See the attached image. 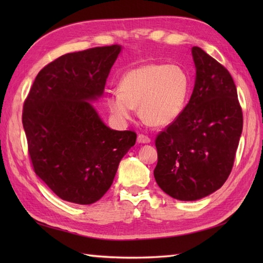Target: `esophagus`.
Listing matches in <instances>:
<instances>
[{"label":"esophagus","mask_w":263,"mask_h":263,"mask_svg":"<svg viewBox=\"0 0 263 263\" xmlns=\"http://www.w3.org/2000/svg\"><path fill=\"white\" fill-rule=\"evenodd\" d=\"M138 142L139 143H149L150 142V138L146 135H139L138 136Z\"/></svg>","instance_id":"34e87169"}]
</instances>
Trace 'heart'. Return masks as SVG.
I'll return each mask as SVG.
<instances>
[{"label": "heart", "instance_id": "b5f03b06", "mask_svg": "<svg viewBox=\"0 0 263 263\" xmlns=\"http://www.w3.org/2000/svg\"><path fill=\"white\" fill-rule=\"evenodd\" d=\"M189 92L190 77L180 65L150 63L125 73L120 92H110L106 100L110 113L122 122L131 120L139 107L148 124L166 126L181 115Z\"/></svg>", "mask_w": 263, "mask_h": 263}]
</instances>
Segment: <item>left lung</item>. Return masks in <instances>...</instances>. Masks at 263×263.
<instances>
[{
	"label": "left lung",
	"mask_w": 263,
	"mask_h": 263,
	"mask_svg": "<svg viewBox=\"0 0 263 263\" xmlns=\"http://www.w3.org/2000/svg\"><path fill=\"white\" fill-rule=\"evenodd\" d=\"M193 92L181 115L156 137L159 187L193 201L217 191L230 176L243 128V113L230 72L198 46Z\"/></svg>",
	"instance_id": "8db88e82"
}]
</instances>
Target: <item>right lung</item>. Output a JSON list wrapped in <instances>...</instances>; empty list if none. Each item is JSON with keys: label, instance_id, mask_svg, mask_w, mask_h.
<instances>
[{"label": "right lung", "instance_id": "right-lung-1", "mask_svg": "<svg viewBox=\"0 0 263 263\" xmlns=\"http://www.w3.org/2000/svg\"><path fill=\"white\" fill-rule=\"evenodd\" d=\"M120 45L62 55L37 74L24 103L28 154L38 177L62 200L91 204L107 192L135 146V131L111 130L89 103L104 92Z\"/></svg>", "mask_w": 263, "mask_h": 263}]
</instances>
